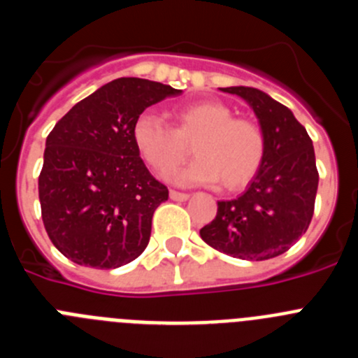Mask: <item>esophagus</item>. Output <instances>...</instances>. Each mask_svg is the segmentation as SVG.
Wrapping results in <instances>:
<instances>
[{
    "instance_id": "esophagus-1",
    "label": "esophagus",
    "mask_w": 358,
    "mask_h": 358,
    "mask_svg": "<svg viewBox=\"0 0 358 358\" xmlns=\"http://www.w3.org/2000/svg\"><path fill=\"white\" fill-rule=\"evenodd\" d=\"M170 199L177 202H182V201H188L189 195L188 194H182V192H176V189H170Z\"/></svg>"
}]
</instances>
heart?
I'll use <instances>...</instances> for the list:
<instances>
[{
  "mask_svg": "<svg viewBox=\"0 0 358 358\" xmlns=\"http://www.w3.org/2000/svg\"><path fill=\"white\" fill-rule=\"evenodd\" d=\"M176 129L154 113H141L132 123V141L141 159L156 172L176 169L188 154L195 159L170 173L177 185H213L240 189L260 172L265 157V138L251 120L233 118L222 102H194L177 107Z\"/></svg>",
  "mask_w": 358,
  "mask_h": 358,
  "instance_id": "obj_1",
  "label": "heart"
}]
</instances>
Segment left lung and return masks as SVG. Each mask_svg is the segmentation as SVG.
Masks as SVG:
<instances>
[{"label": "left lung", "mask_w": 358, "mask_h": 358, "mask_svg": "<svg viewBox=\"0 0 358 358\" xmlns=\"http://www.w3.org/2000/svg\"><path fill=\"white\" fill-rule=\"evenodd\" d=\"M220 91L236 94L255 110L265 157L240 197L217 202V217L202 227L201 238L233 258L268 260L289 251L310 226L319 185L314 145L292 110L264 91L245 85Z\"/></svg>", "instance_id": "obj_1"}]
</instances>
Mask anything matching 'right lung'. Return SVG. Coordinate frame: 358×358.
Returning <instances> with one entry per match:
<instances>
[{
    "label": "right lung",
    "mask_w": 358,
    "mask_h": 358,
    "mask_svg": "<svg viewBox=\"0 0 358 358\" xmlns=\"http://www.w3.org/2000/svg\"><path fill=\"white\" fill-rule=\"evenodd\" d=\"M181 93L161 82L116 78L55 123L46 138L39 201L46 233L66 258L116 268L145 251L152 215L169 189L136 150L132 123L147 107Z\"/></svg>",
    "instance_id": "obj_1"
}]
</instances>
